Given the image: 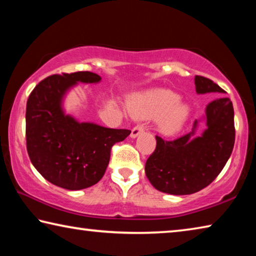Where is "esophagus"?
Returning a JSON list of instances; mask_svg holds the SVG:
<instances>
[{
    "label": "esophagus",
    "instance_id": "obj_1",
    "mask_svg": "<svg viewBox=\"0 0 256 256\" xmlns=\"http://www.w3.org/2000/svg\"><path fill=\"white\" fill-rule=\"evenodd\" d=\"M144 130H146V128L144 126V125H136V128H133V130H132V132H131V138H136V136H140V134H142L144 132Z\"/></svg>",
    "mask_w": 256,
    "mask_h": 256
}]
</instances>
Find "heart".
<instances>
[{"mask_svg": "<svg viewBox=\"0 0 256 256\" xmlns=\"http://www.w3.org/2000/svg\"><path fill=\"white\" fill-rule=\"evenodd\" d=\"M180 96L168 89H154L134 96L128 110L138 118H152L159 114L158 125L164 134H172L184 126L190 116V107L178 102Z\"/></svg>", "mask_w": 256, "mask_h": 256, "instance_id": "b5f03b06", "label": "heart"}]
</instances>
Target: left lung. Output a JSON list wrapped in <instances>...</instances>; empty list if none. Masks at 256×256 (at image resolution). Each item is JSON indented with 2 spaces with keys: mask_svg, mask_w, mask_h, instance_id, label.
<instances>
[{
  "mask_svg": "<svg viewBox=\"0 0 256 256\" xmlns=\"http://www.w3.org/2000/svg\"><path fill=\"white\" fill-rule=\"evenodd\" d=\"M196 94L224 92L210 79L196 76ZM206 128L195 136L198 123ZM157 146L146 162V175L156 190L172 196H188L206 188L222 170L235 144L234 107L229 98H216L206 107L202 118L196 120L190 133L176 140L156 136Z\"/></svg>",
  "mask_w": 256,
  "mask_h": 256,
  "instance_id": "obj_1",
  "label": "left lung"
}]
</instances>
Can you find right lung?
Listing matches in <instances>:
<instances>
[{"label":"right lung","instance_id":"add662e5","mask_svg":"<svg viewBox=\"0 0 256 256\" xmlns=\"http://www.w3.org/2000/svg\"><path fill=\"white\" fill-rule=\"evenodd\" d=\"M92 72L54 74L40 81L30 94L26 108L27 151L34 167L52 184L78 190L102 180L116 142L130 130L108 128L79 122L66 114L64 99L79 82L98 84Z\"/></svg>","mask_w":256,"mask_h":256}]
</instances>
